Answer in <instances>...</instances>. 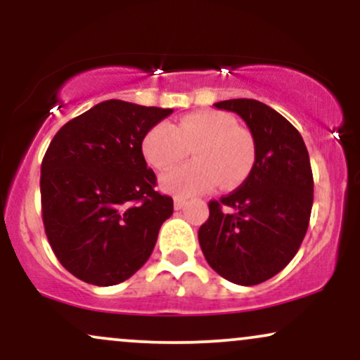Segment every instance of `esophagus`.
Masks as SVG:
<instances>
[{"label": "esophagus", "mask_w": 360, "mask_h": 360, "mask_svg": "<svg viewBox=\"0 0 360 360\" xmlns=\"http://www.w3.org/2000/svg\"><path fill=\"white\" fill-rule=\"evenodd\" d=\"M184 205H186L184 198H179V196L174 198V208H176V210H181Z\"/></svg>", "instance_id": "1"}]
</instances>
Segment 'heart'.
Masks as SVG:
<instances>
[{
    "mask_svg": "<svg viewBox=\"0 0 360 360\" xmlns=\"http://www.w3.org/2000/svg\"><path fill=\"white\" fill-rule=\"evenodd\" d=\"M193 152L191 162L160 177V186L177 196H196L221 183L235 188L250 174L255 159L254 139L225 111H193L176 125L162 122L147 131L142 154L157 171H169Z\"/></svg>",
    "mask_w": 360,
    "mask_h": 360,
    "instance_id": "obj_1",
    "label": "heart"
}]
</instances>
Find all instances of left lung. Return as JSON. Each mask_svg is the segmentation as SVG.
I'll use <instances>...</instances> for the list:
<instances>
[{"label":"left lung","instance_id":"1","mask_svg":"<svg viewBox=\"0 0 360 360\" xmlns=\"http://www.w3.org/2000/svg\"><path fill=\"white\" fill-rule=\"evenodd\" d=\"M214 106L247 123L255 160L233 193L210 201L198 240L221 278L254 286L283 271L307 235L313 206L309 155L300 131L271 106L247 98Z\"/></svg>","mask_w":360,"mask_h":360}]
</instances>
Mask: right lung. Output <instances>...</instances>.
Instances as JSON below:
<instances>
[{
	"label": "right lung",
	"instance_id": "add662e5",
	"mask_svg": "<svg viewBox=\"0 0 360 360\" xmlns=\"http://www.w3.org/2000/svg\"><path fill=\"white\" fill-rule=\"evenodd\" d=\"M171 108L108 100L65 123L42 160L45 233L77 279L113 286L137 272L174 210L155 191L142 140Z\"/></svg>",
	"mask_w": 360,
	"mask_h": 360
}]
</instances>
